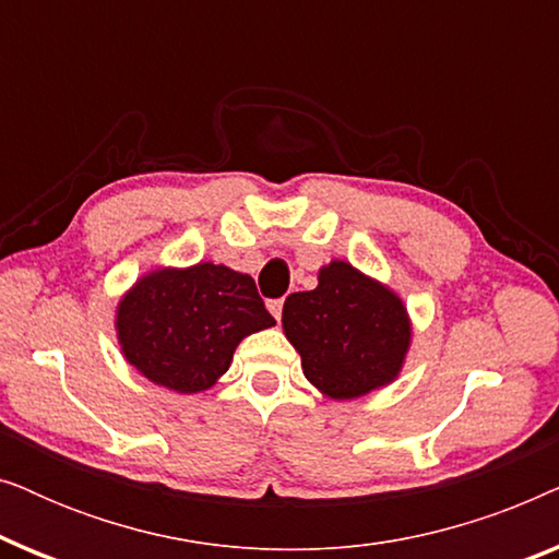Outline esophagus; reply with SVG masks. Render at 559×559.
Instances as JSON below:
<instances>
[{
	"label": "esophagus",
	"instance_id": "34e87169",
	"mask_svg": "<svg viewBox=\"0 0 559 559\" xmlns=\"http://www.w3.org/2000/svg\"><path fill=\"white\" fill-rule=\"evenodd\" d=\"M282 305H285V302H282V300H270V302H266V308H270V312H272V316L274 318H282Z\"/></svg>",
	"mask_w": 559,
	"mask_h": 559
}]
</instances>
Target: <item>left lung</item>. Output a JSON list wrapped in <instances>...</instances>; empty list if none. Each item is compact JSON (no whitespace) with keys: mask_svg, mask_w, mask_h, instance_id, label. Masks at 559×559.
I'll return each mask as SVG.
<instances>
[{"mask_svg":"<svg viewBox=\"0 0 559 559\" xmlns=\"http://www.w3.org/2000/svg\"><path fill=\"white\" fill-rule=\"evenodd\" d=\"M282 328L305 377L333 400H356L394 381L412 338L400 297L348 262H331L316 289L289 295Z\"/></svg>","mask_w":559,"mask_h":559,"instance_id":"1","label":"left lung"}]
</instances>
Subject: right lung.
Instances as JSON below:
<instances>
[{
  "instance_id": "right-lung-1",
  "label": "right lung",
  "mask_w": 559,
  "mask_h": 559,
  "mask_svg": "<svg viewBox=\"0 0 559 559\" xmlns=\"http://www.w3.org/2000/svg\"><path fill=\"white\" fill-rule=\"evenodd\" d=\"M272 325L254 280L211 262L144 274L117 310L127 361L180 394L216 384L241 338Z\"/></svg>"
}]
</instances>
